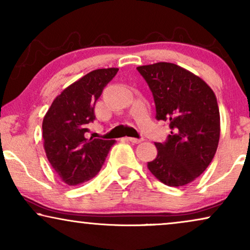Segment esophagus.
Instances as JSON below:
<instances>
[{
  "label": "esophagus",
  "mask_w": 250,
  "mask_h": 250,
  "mask_svg": "<svg viewBox=\"0 0 250 250\" xmlns=\"http://www.w3.org/2000/svg\"><path fill=\"white\" fill-rule=\"evenodd\" d=\"M127 140L132 143H140L143 141V139H135V138H127Z\"/></svg>",
  "instance_id": "34e87169"
}]
</instances>
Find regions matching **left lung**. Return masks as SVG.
Instances as JSON below:
<instances>
[{"label": "left lung", "mask_w": 250, "mask_h": 250, "mask_svg": "<svg viewBox=\"0 0 250 250\" xmlns=\"http://www.w3.org/2000/svg\"><path fill=\"white\" fill-rule=\"evenodd\" d=\"M152 92L156 118L169 121L170 134L156 142L148 168L168 187H182L201 175L220 140V110L214 92L200 77L170 62L136 68Z\"/></svg>", "instance_id": "8db88e82"}]
</instances>
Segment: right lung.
I'll return each mask as SVG.
<instances>
[{"instance_id": "right-lung-1", "label": "right lung", "mask_w": 250, "mask_h": 250, "mask_svg": "<svg viewBox=\"0 0 250 250\" xmlns=\"http://www.w3.org/2000/svg\"><path fill=\"white\" fill-rule=\"evenodd\" d=\"M118 68L91 71L54 99L43 119L47 159L68 186L93 179L104 165L115 140L86 138L87 125L95 119V102Z\"/></svg>"}]
</instances>
